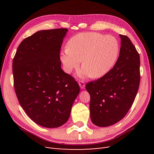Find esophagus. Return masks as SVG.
Returning <instances> with one entry per match:
<instances>
[{
  "label": "esophagus",
  "mask_w": 154,
  "mask_h": 154,
  "mask_svg": "<svg viewBox=\"0 0 154 154\" xmlns=\"http://www.w3.org/2000/svg\"><path fill=\"white\" fill-rule=\"evenodd\" d=\"M78 84H79V85H80V88H82V89H84L85 86L84 82L82 81V80H80V82H78Z\"/></svg>",
  "instance_id": "obj_1"
}]
</instances>
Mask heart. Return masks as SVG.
<instances>
[{
  "instance_id": "obj_1",
  "label": "heart",
  "mask_w": 154,
  "mask_h": 154,
  "mask_svg": "<svg viewBox=\"0 0 154 154\" xmlns=\"http://www.w3.org/2000/svg\"><path fill=\"white\" fill-rule=\"evenodd\" d=\"M67 48L60 54L65 71L70 73L80 66L79 75L99 78L108 73L116 63L119 53V44L114 36L96 32H82L71 38Z\"/></svg>"
}]
</instances>
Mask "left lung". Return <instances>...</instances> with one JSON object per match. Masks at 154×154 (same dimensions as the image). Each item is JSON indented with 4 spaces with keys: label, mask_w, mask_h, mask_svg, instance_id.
<instances>
[{
    "label": "left lung",
    "mask_w": 154,
    "mask_h": 154,
    "mask_svg": "<svg viewBox=\"0 0 154 154\" xmlns=\"http://www.w3.org/2000/svg\"><path fill=\"white\" fill-rule=\"evenodd\" d=\"M119 36V56L113 68L85 86L91 96V119L97 127H109L122 120L133 104L139 89V53L128 36Z\"/></svg>",
    "instance_id": "8db88e82"
}]
</instances>
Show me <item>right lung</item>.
I'll return each mask as SVG.
<instances>
[{"label": "right lung", "mask_w": 154, "mask_h": 154, "mask_svg": "<svg viewBox=\"0 0 154 154\" xmlns=\"http://www.w3.org/2000/svg\"><path fill=\"white\" fill-rule=\"evenodd\" d=\"M67 29L42 30L18 45L13 60L14 87L20 106L45 128L66 123L80 88L61 68L60 51Z\"/></svg>", "instance_id": "right-lung-1"}]
</instances>
